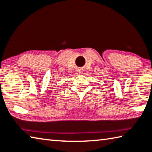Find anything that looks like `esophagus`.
Returning <instances> with one entry per match:
<instances>
[{
  "mask_svg": "<svg viewBox=\"0 0 152 152\" xmlns=\"http://www.w3.org/2000/svg\"><path fill=\"white\" fill-rule=\"evenodd\" d=\"M81 72L80 70H79V72Z\"/></svg>",
  "mask_w": 152,
  "mask_h": 152,
  "instance_id": "1",
  "label": "esophagus"
}]
</instances>
